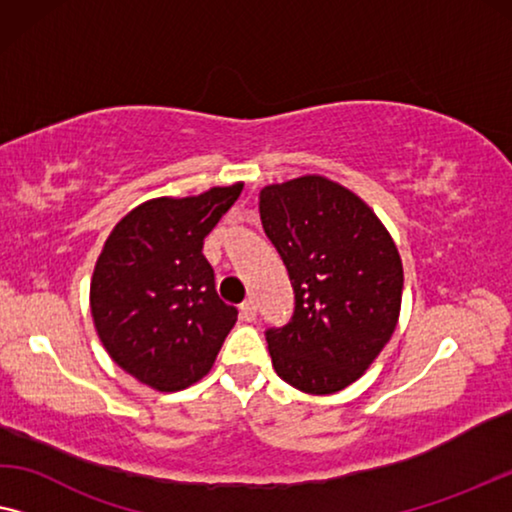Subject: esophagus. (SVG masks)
I'll return each mask as SVG.
<instances>
[{
  "label": "esophagus",
  "instance_id": "34e87169",
  "mask_svg": "<svg viewBox=\"0 0 512 512\" xmlns=\"http://www.w3.org/2000/svg\"><path fill=\"white\" fill-rule=\"evenodd\" d=\"M241 318L246 320V322H253L255 318H257V306H255V301L253 299H248V301H243L241 304Z\"/></svg>",
  "mask_w": 512,
  "mask_h": 512
}]
</instances>
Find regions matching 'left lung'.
<instances>
[{
  "label": "left lung",
  "mask_w": 512,
  "mask_h": 512,
  "mask_svg": "<svg viewBox=\"0 0 512 512\" xmlns=\"http://www.w3.org/2000/svg\"><path fill=\"white\" fill-rule=\"evenodd\" d=\"M259 218L294 290L290 322L266 329L273 369L301 392L343 390L397 329V246L357 194L322 176L266 185Z\"/></svg>",
  "instance_id": "left-lung-1"
}]
</instances>
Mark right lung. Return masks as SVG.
<instances>
[{"mask_svg": "<svg viewBox=\"0 0 512 512\" xmlns=\"http://www.w3.org/2000/svg\"><path fill=\"white\" fill-rule=\"evenodd\" d=\"M243 190L153 199L127 213L106 239L90 285L99 341L111 359L160 392L204 378L236 322L215 292L204 239Z\"/></svg>", "mask_w": 512, "mask_h": 512, "instance_id": "obj_1", "label": "right lung"}]
</instances>
